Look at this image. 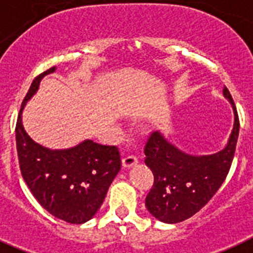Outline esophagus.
<instances>
[{
  "instance_id": "1",
  "label": "esophagus",
  "mask_w": 253,
  "mask_h": 253,
  "mask_svg": "<svg viewBox=\"0 0 253 253\" xmlns=\"http://www.w3.org/2000/svg\"><path fill=\"white\" fill-rule=\"evenodd\" d=\"M137 163H138V159L134 155H126L123 158V167L124 168H130V167L135 166Z\"/></svg>"
}]
</instances>
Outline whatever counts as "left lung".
I'll return each mask as SVG.
<instances>
[{
  "mask_svg": "<svg viewBox=\"0 0 253 253\" xmlns=\"http://www.w3.org/2000/svg\"><path fill=\"white\" fill-rule=\"evenodd\" d=\"M225 98L234 110V128L224 150L212 155L193 156L169 143L154 131L145 145V163L152 170L154 185L146 197V207L162 222L177 224L199 212L220 189L230 170L238 134L239 118L230 91Z\"/></svg>",
  "mask_w": 253,
  "mask_h": 253,
  "instance_id": "left-lung-1",
  "label": "left lung"
}]
</instances>
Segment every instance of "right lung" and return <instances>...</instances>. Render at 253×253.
Masks as SVG:
<instances>
[{
  "label": "right lung",
  "instance_id": "1",
  "mask_svg": "<svg viewBox=\"0 0 253 253\" xmlns=\"http://www.w3.org/2000/svg\"><path fill=\"white\" fill-rule=\"evenodd\" d=\"M51 67L33 80L24 97L15 128L19 168L33 197L54 217L70 224H84L97 213L107 190L122 168L116 146L99 145L87 139L72 149L50 150L26 133L22 111L39 89Z\"/></svg>",
  "mask_w": 253,
  "mask_h": 253
}]
</instances>
